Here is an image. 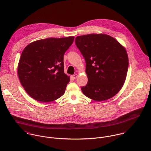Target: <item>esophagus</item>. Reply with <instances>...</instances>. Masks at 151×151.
I'll return each mask as SVG.
<instances>
[{
  "instance_id": "34e87169",
  "label": "esophagus",
  "mask_w": 151,
  "mask_h": 151,
  "mask_svg": "<svg viewBox=\"0 0 151 151\" xmlns=\"http://www.w3.org/2000/svg\"><path fill=\"white\" fill-rule=\"evenodd\" d=\"M72 77L73 78V79H76L77 77H78V75L77 74H75V75H72Z\"/></svg>"
}]
</instances>
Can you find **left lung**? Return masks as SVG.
<instances>
[{
	"mask_svg": "<svg viewBox=\"0 0 151 151\" xmlns=\"http://www.w3.org/2000/svg\"><path fill=\"white\" fill-rule=\"evenodd\" d=\"M75 44L86 62L88 81L81 90L96 101L109 99L123 86L128 69L126 49L105 34H89L75 38Z\"/></svg>",
	"mask_w": 151,
	"mask_h": 151,
	"instance_id": "left-lung-1",
	"label": "left lung"
}]
</instances>
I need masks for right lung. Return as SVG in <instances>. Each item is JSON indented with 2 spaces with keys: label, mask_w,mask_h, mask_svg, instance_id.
Segmentation results:
<instances>
[{
  "label": "right lung",
  "mask_w": 151,
  "mask_h": 151,
  "mask_svg": "<svg viewBox=\"0 0 151 151\" xmlns=\"http://www.w3.org/2000/svg\"><path fill=\"white\" fill-rule=\"evenodd\" d=\"M73 36L47 38L30 43L20 56L17 74L28 95L41 102L61 97L70 81L64 73L63 55Z\"/></svg>",
  "instance_id": "obj_1"
}]
</instances>
